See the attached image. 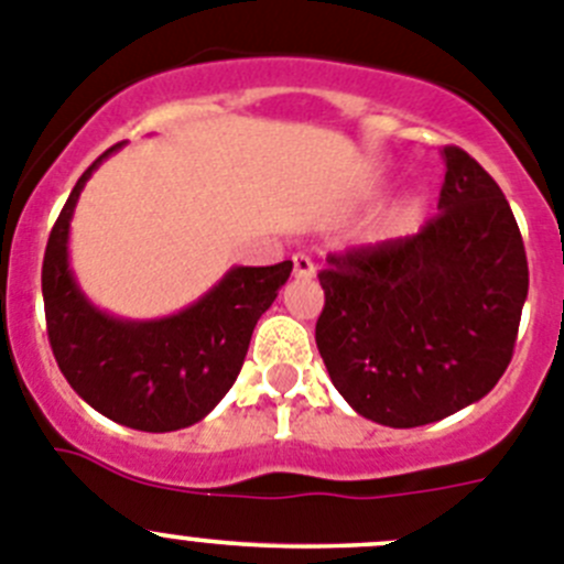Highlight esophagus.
I'll use <instances>...</instances> for the list:
<instances>
[{"label": "esophagus", "instance_id": "obj_1", "mask_svg": "<svg viewBox=\"0 0 564 564\" xmlns=\"http://www.w3.org/2000/svg\"><path fill=\"white\" fill-rule=\"evenodd\" d=\"M292 272L294 278H312L314 261L308 256H303V252H297V256H292Z\"/></svg>", "mask_w": 564, "mask_h": 564}]
</instances>
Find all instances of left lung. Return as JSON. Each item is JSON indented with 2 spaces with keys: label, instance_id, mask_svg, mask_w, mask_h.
Returning a JSON list of instances; mask_svg holds the SVG:
<instances>
[{
  "label": "left lung",
  "instance_id": "1",
  "mask_svg": "<svg viewBox=\"0 0 564 564\" xmlns=\"http://www.w3.org/2000/svg\"><path fill=\"white\" fill-rule=\"evenodd\" d=\"M438 213L415 236L332 252L314 339L343 399L384 427L478 402L514 354L529 261L503 191L444 149Z\"/></svg>",
  "mask_w": 564,
  "mask_h": 564
}]
</instances>
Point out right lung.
Segmentation results:
<instances>
[{"instance_id":"add662e5","label":"right lung","mask_w":564,"mask_h":564,"mask_svg":"<svg viewBox=\"0 0 564 564\" xmlns=\"http://www.w3.org/2000/svg\"><path fill=\"white\" fill-rule=\"evenodd\" d=\"M118 149L111 145L84 171L50 232L42 267L47 337L61 373L86 404L131 430L171 433L225 399L292 261L232 267L194 306L162 319L137 323L95 308L69 270V219L86 180Z\"/></svg>"}]
</instances>
